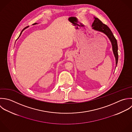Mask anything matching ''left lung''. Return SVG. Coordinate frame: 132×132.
<instances>
[{
  "mask_svg": "<svg viewBox=\"0 0 132 132\" xmlns=\"http://www.w3.org/2000/svg\"><path fill=\"white\" fill-rule=\"evenodd\" d=\"M95 20L92 24L93 29L94 30L101 31L105 33L110 38L113 46V50L114 55L116 58V66L118 61V45L117 39L114 36L111 29L108 27L107 25L104 24L99 19L96 17H94Z\"/></svg>",
  "mask_w": 132,
  "mask_h": 132,
  "instance_id": "8db88e82",
  "label": "left lung"
}]
</instances>
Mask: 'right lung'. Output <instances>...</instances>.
<instances>
[{
    "instance_id": "1",
    "label": "right lung",
    "mask_w": 132,
    "mask_h": 132,
    "mask_svg": "<svg viewBox=\"0 0 132 132\" xmlns=\"http://www.w3.org/2000/svg\"><path fill=\"white\" fill-rule=\"evenodd\" d=\"M36 24V23H34V24ZM28 27V26H27V27H25V28H24V29H23V30H22V31H21V33H20V35H19V36H20V35H21V33H22V31H23V30H24V29H26V28H27V27Z\"/></svg>"
}]
</instances>
